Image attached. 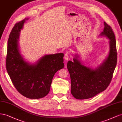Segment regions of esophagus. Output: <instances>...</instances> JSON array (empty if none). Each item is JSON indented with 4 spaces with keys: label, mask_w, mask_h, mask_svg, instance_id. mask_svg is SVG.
<instances>
[{
    "label": "esophagus",
    "mask_w": 122,
    "mask_h": 122,
    "mask_svg": "<svg viewBox=\"0 0 122 122\" xmlns=\"http://www.w3.org/2000/svg\"><path fill=\"white\" fill-rule=\"evenodd\" d=\"M64 59H65V60L67 61L68 58H69V55H68L67 53L65 54L64 56Z\"/></svg>",
    "instance_id": "1"
}]
</instances>
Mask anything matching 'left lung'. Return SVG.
<instances>
[{"label":"left lung","instance_id":"1","mask_svg":"<svg viewBox=\"0 0 122 122\" xmlns=\"http://www.w3.org/2000/svg\"><path fill=\"white\" fill-rule=\"evenodd\" d=\"M104 28L100 36L109 39V51L107 58L95 69L83 65L79 55L74 61H69L67 66L71 80V93L76 99L92 98L105 90L109 85L117 62L116 41L111 26L104 22Z\"/></svg>","mask_w":122,"mask_h":122}]
</instances>
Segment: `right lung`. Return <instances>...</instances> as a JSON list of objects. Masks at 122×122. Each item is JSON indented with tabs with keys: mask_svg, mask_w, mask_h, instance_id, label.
Masks as SVG:
<instances>
[{
	"mask_svg": "<svg viewBox=\"0 0 122 122\" xmlns=\"http://www.w3.org/2000/svg\"><path fill=\"white\" fill-rule=\"evenodd\" d=\"M29 18L15 24L8 41L6 68L18 92L29 99H40L50 92L55 73L64 67L63 53L46 55L35 63L26 62L20 54L18 40L21 30Z\"/></svg>",
	"mask_w": 122,
	"mask_h": 122,
	"instance_id": "add662e5",
	"label": "right lung"
}]
</instances>
